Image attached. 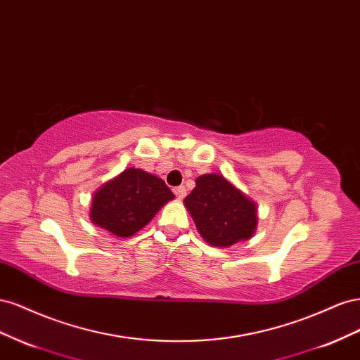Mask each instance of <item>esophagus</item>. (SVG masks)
<instances>
[{
  "label": "esophagus",
  "mask_w": 360,
  "mask_h": 360,
  "mask_svg": "<svg viewBox=\"0 0 360 360\" xmlns=\"http://www.w3.org/2000/svg\"><path fill=\"white\" fill-rule=\"evenodd\" d=\"M174 193L177 195L179 200H183L184 197H186V188H184V186H177L176 189H174Z\"/></svg>",
  "instance_id": "obj_1"
}]
</instances>
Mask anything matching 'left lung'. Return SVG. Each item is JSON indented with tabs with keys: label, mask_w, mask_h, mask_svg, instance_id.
<instances>
[{
	"label": "left lung",
	"mask_w": 360,
	"mask_h": 360,
	"mask_svg": "<svg viewBox=\"0 0 360 360\" xmlns=\"http://www.w3.org/2000/svg\"><path fill=\"white\" fill-rule=\"evenodd\" d=\"M184 198L195 225L207 243L225 248L250 238L257 226V207L219 174H204Z\"/></svg>",
	"instance_id": "8db88e82"
}]
</instances>
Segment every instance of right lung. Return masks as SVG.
I'll use <instances>...</instances> for the list:
<instances>
[{
  "instance_id": "add662e5",
  "label": "right lung",
  "mask_w": 360,
  "mask_h": 360,
  "mask_svg": "<svg viewBox=\"0 0 360 360\" xmlns=\"http://www.w3.org/2000/svg\"><path fill=\"white\" fill-rule=\"evenodd\" d=\"M172 198L174 193L162 179L129 168L94 193L90 217L118 237H130Z\"/></svg>"
}]
</instances>
